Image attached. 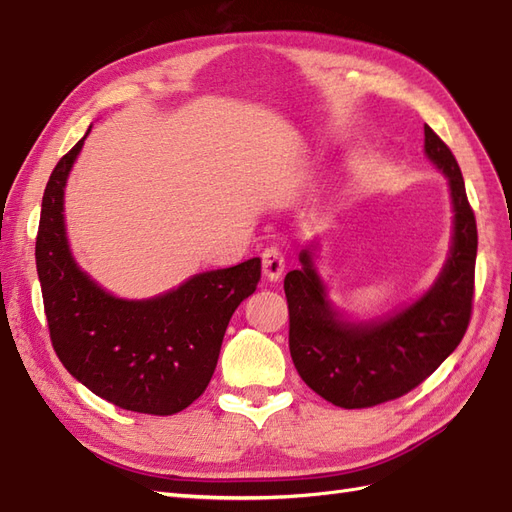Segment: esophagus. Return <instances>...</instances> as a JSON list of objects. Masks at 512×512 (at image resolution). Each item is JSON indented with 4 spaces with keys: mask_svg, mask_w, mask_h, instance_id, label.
Segmentation results:
<instances>
[{
    "mask_svg": "<svg viewBox=\"0 0 512 512\" xmlns=\"http://www.w3.org/2000/svg\"><path fill=\"white\" fill-rule=\"evenodd\" d=\"M286 267V260L284 254L280 252V247H265V252H262V273H265L267 280L277 282L284 273Z\"/></svg>",
    "mask_w": 512,
    "mask_h": 512,
    "instance_id": "34e87169",
    "label": "esophagus"
}]
</instances>
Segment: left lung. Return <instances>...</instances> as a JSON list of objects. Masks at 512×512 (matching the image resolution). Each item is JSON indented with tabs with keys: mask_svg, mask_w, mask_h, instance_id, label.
I'll list each match as a JSON object with an SVG mask.
<instances>
[{
	"mask_svg": "<svg viewBox=\"0 0 512 512\" xmlns=\"http://www.w3.org/2000/svg\"><path fill=\"white\" fill-rule=\"evenodd\" d=\"M425 153L448 177L455 209L453 247L421 299L376 322H346L331 307L303 250L286 275L292 363L303 382L339 408H371L410 393L436 371L468 331L478 232L461 168L442 138L425 126Z\"/></svg>",
	"mask_w": 512,
	"mask_h": 512,
	"instance_id": "left-lung-1",
	"label": "left lung"
}]
</instances>
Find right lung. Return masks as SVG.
Wrapping results in <instances>:
<instances>
[{"mask_svg":"<svg viewBox=\"0 0 512 512\" xmlns=\"http://www.w3.org/2000/svg\"><path fill=\"white\" fill-rule=\"evenodd\" d=\"M85 136L57 162L42 196L36 269L51 344L98 397L132 412L177 414L205 393L230 316L260 282V258L198 273L147 301L102 290L74 262L64 226L66 179Z\"/></svg>","mask_w":512,"mask_h":512,"instance_id":"obj_1","label":"right lung"}]
</instances>
